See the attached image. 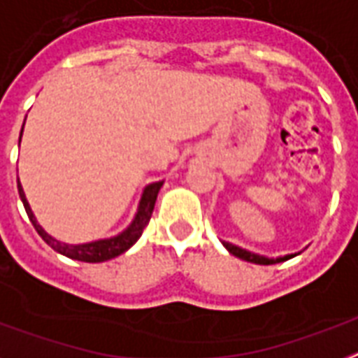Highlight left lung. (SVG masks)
<instances>
[{"mask_svg":"<svg viewBox=\"0 0 358 358\" xmlns=\"http://www.w3.org/2000/svg\"><path fill=\"white\" fill-rule=\"evenodd\" d=\"M224 246H226L227 250L233 254V256H237L241 260L245 262H252V264H260V266H271V264H279V262H285V260H290L294 258V254H287V256H280V258H266V256H260V254H254V252H248L245 248H241L237 245H231V243H226V241H222Z\"/></svg>","mask_w":358,"mask_h":358,"instance_id":"left-lung-1","label":"left lung"}]
</instances>
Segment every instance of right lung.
I'll list each match as a JSON object with an SVG mask.
<instances>
[{"label": "right lung", "mask_w": 358, "mask_h": 358, "mask_svg": "<svg viewBox=\"0 0 358 358\" xmlns=\"http://www.w3.org/2000/svg\"><path fill=\"white\" fill-rule=\"evenodd\" d=\"M20 136H22V132H20ZM17 186L18 195H20V199H22V205L24 208H26V214H28V218H30L31 226L36 227V231L41 235V239H43L47 245L51 246V248H55V250L62 254V256L71 258V260L87 262V264H98V262L112 260V258H115L119 254L127 252V250L140 239L144 227L148 226V222L152 218L153 206H155L157 193L159 189H161V186H163V182H153V184H150V186L145 187L144 193H142V199H140L136 216H134L132 224L127 227L125 231H121L119 235H115V237H110V239L92 241V243H83V245H66V243H60V241H57L55 237H51L49 233L45 231L43 227L39 226L38 220H36V216L31 213L30 205H28V201H26V195H24L22 186H20V180H18Z\"/></svg>", "instance_id": "add662e5"}]
</instances>
